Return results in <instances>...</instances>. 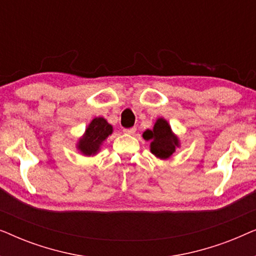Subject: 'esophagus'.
Masks as SVG:
<instances>
[{
	"label": "esophagus",
	"instance_id": "esophagus-1",
	"mask_svg": "<svg viewBox=\"0 0 256 256\" xmlns=\"http://www.w3.org/2000/svg\"><path fill=\"white\" fill-rule=\"evenodd\" d=\"M135 132H136V128L135 127L128 128V129H124V134H127V135H132Z\"/></svg>",
	"mask_w": 256,
	"mask_h": 256
}]
</instances>
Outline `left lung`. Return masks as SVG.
Here are the masks:
<instances>
[{"mask_svg": "<svg viewBox=\"0 0 256 256\" xmlns=\"http://www.w3.org/2000/svg\"><path fill=\"white\" fill-rule=\"evenodd\" d=\"M143 138L150 141V152L160 160L170 158L180 146V138L174 134L170 124L163 118H157L152 130L146 129L143 132Z\"/></svg>", "mask_w": 256, "mask_h": 256, "instance_id": "8db88e82", "label": "left lung"}]
</instances>
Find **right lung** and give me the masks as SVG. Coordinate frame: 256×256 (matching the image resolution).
<instances>
[{"mask_svg":"<svg viewBox=\"0 0 256 256\" xmlns=\"http://www.w3.org/2000/svg\"><path fill=\"white\" fill-rule=\"evenodd\" d=\"M113 132L112 124L104 118H94L87 126L85 132L76 143V149L84 156H94L100 152L101 146L108 136Z\"/></svg>","mask_w":256,"mask_h":256,"instance_id":"1","label":"right lung"}]
</instances>
